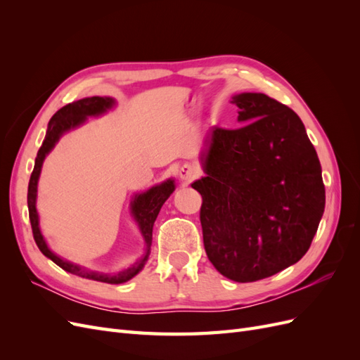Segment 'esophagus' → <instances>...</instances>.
I'll use <instances>...</instances> for the list:
<instances>
[{"instance_id":"1","label":"esophagus","mask_w":360,"mask_h":360,"mask_svg":"<svg viewBox=\"0 0 360 360\" xmlns=\"http://www.w3.org/2000/svg\"><path fill=\"white\" fill-rule=\"evenodd\" d=\"M180 179L184 180V181H192L193 179H197L198 176V169L195 168L193 165H189V163H186V165H183L180 168Z\"/></svg>"}]
</instances>
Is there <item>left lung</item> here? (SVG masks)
<instances>
[{
    "label": "left lung",
    "mask_w": 360,
    "mask_h": 360,
    "mask_svg": "<svg viewBox=\"0 0 360 360\" xmlns=\"http://www.w3.org/2000/svg\"><path fill=\"white\" fill-rule=\"evenodd\" d=\"M240 127H214L201 155L200 219L207 257L254 282L308 252L324 212L321 165L299 115L263 93L233 97Z\"/></svg>",
    "instance_id": "left-lung-1"
}]
</instances>
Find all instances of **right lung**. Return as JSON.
<instances>
[{
    "instance_id": "obj_1",
    "label": "right lung",
    "mask_w": 360,
    "mask_h": 360,
    "mask_svg": "<svg viewBox=\"0 0 360 360\" xmlns=\"http://www.w3.org/2000/svg\"><path fill=\"white\" fill-rule=\"evenodd\" d=\"M114 105V99L111 97H99V96H93V97H85V99L72 102L66 106H63L61 110H58L56 114L52 115L48 124L46 130V136L43 139V144L37 151V158L34 162V169L31 172L30 183H28V213H30V222L32 228V236H34L36 245L41 250V254L52 259L53 263L60 266L63 270L69 271V274L78 275L85 279H93V281H99V282H106V284H123V282L132 279L135 275H138L143 267L146 266L148 255H150V246H151V233H153V225L156 217L160 212V207L163 205L168 200L169 195L176 189V184H174V180H167L158 186H153L151 189L138 193L134 197L132 202H130V213H132L134 219L138 222V226L141 230V234L144 237V242L147 245L146 255L143 258H139L134 266H130L118 274L114 275H108V274H101V271H93V270H86L81 266H76L70 261H66L56 255L52 250L48 248L45 238H43L40 228H39V214L36 210V198H37V181L40 177V171L43 160H45L46 155L49 151L56 147L58 143V139L63 134L69 132L70 129H75L81 126L86 117H96L106 112L108 110H111Z\"/></svg>"
}]
</instances>
